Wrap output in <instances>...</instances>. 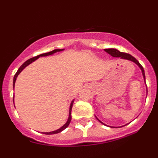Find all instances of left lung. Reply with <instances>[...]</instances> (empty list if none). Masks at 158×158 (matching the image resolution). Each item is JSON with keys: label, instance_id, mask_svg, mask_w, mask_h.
<instances>
[{"label": "left lung", "instance_id": "8db88e82", "mask_svg": "<svg viewBox=\"0 0 158 158\" xmlns=\"http://www.w3.org/2000/svg\"><path fill=\"white\" fill-rule=\"evenodd\" d=\"M104 50L106 51V52H108V53L110 54V55H111V56H113V57H120L121 59H125V60H130V61L133 62V63H135V64L138 65V66H139L140 69H141V73H142L143 77H144V81H145V74H144V68L142 67V66H141V65L140 64L139 62H138V60H137L135 58V57L132 56L130 55V54L126 53V52H120V51L118 50V49H114V48L105 49ZM95 117H96V116H95ZM96 118H97V120L98 121V122H100L102 124H103V125H105V124L103 123V122H102L101 121H100L99 119L98 118L96 117ZM109 127H111V126H109ZM122 127H123V126H122ZM111 128H114V127H111Z\"/></svg>", "mask_w": 158, "mask_h": 158}]
</instances>
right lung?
<instances>
[{
	"instance_id": "obj_1",
	"label": "right lung",
	"mask_w": 158,
	"mask_h": 158,
	"mask_svg": "<svg viewBox=\"0 0 158 158\" xmlns=\"http://www.w3.org/2000/svg\"><path fill=\"white\" fill-rule=\"evenodd\" d=\"M64 50V49H54V50L52 51H50V52H46V53H43V54H40V55H38L36 56L35 57H33V58L31 59H29L28 60H27L26 62H25L24 63H23V65H22L21 66H20V68H19L18 70H17V72L16 73V74L14 75V81H13V86H14V85H15V82H16V79H17V77L18 76V75L20 74V73H21V71L24 69L26 66H27L28 65H30V63H32L33 62H34L35 60H37L38 58H40V56H49V55H52V54L55 53V52H60V51H63ZM73 102H74V99L73 100V101L71 102V104H70V106H69V118H68V120L67 122H66V124H65L64 125H63V126L61 127L60 128L57 129V130L56 131H50V132H43L44 134H45V135H53V134H57V133H60V132H61L62 131H63L64 129H66L67 128L68 126H69L70 122H71V119H72V115H71V111H72V108H73Z\"/></svg>"
}]
</instances>
